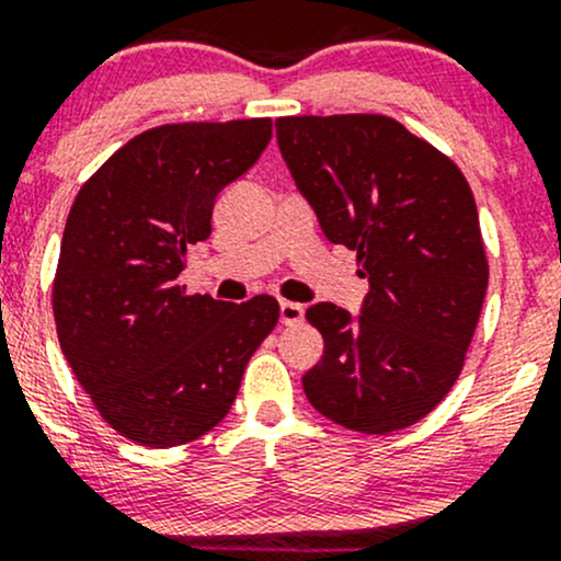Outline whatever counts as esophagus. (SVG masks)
Returning <instances> with one entry per match:
<instances>
[{
  "label": "esophagus",
  "instance_id": "obj_1",
  "mask_svg": "<svg viewBox=\"0 0 561 561\" xmlns=\"http://www.w3.org/2000/svg\"><path fill=\"white\" fill-rule=\"evenodd\" d=\"M305 318V307L297 305V302H286L283 299L280 302V323L283 327H294V323H299Z\"/></svg>",
  "mask_w": 561,
  "mask_h": 561
}]
</instances>
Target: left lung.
I'll use <instances>...</instances> for the list:
<instances>
[{"mask_svg": "<svg viewBox=\"0 0 561 561\" xmlns=\"http://www.w3.org/2000/svg\"><path fill=\"white\" fill-rule=\"evenodd\" d=\"M278 147L331 243L369 280L360 316L307 307L323 355L302 377L323 417L358 433L423 420L460 377L484 305V240L460 168L385 114L275 119Z\"/></svg>", "mask_w": 561, "mask_h": 561, "instance_id": "obj_1", "label": "left lung"}]
</instances>
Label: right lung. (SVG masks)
<instances>
[{"mask_svg": "<svg viewBox=\"0 0 561 561\" xmlns=\"http://www.w3.org/2000/svg\"><path fill=\"white\" fill-rule=\"evenodd\" d=\"M273 138V119L144 130L82 184L64 227L53 316L71 371L119 436L152 449L219 425L275 329L273 297L186 294V245L210 234L219 192Z\"/></svg>", "mask_w": 561, "mask_h": 561, "instance_id": "1", "label": "right lung"}]
</instances>
